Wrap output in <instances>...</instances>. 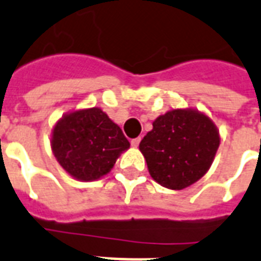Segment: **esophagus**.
<instances>
[{
  "label": "esophagus",
  "instance_id": "1",
  "mask_svg": "<svg viewBox=\"0 0 261 261\" xmlns=\"http://www.w3.org/2000/svg\"><path fill=\"white\" fill-rule=\"evenodd\" d=\"M139 142H141V137H138V138L131 139V146H133V147H138L139 146Z\"/></svg>",
  "mask_w": 261,
  "mask_h": 261
}]
</instances>
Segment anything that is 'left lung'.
Listing matches in <instances>:
<instances>
[{
	"label": "left lung",
	"mask_w": 261,
	"mask_h": 261,
	"mask_svg": "<svg viewBox=\"0 0 261 261\" xmlns=\"http://www.w3.org/2000/svg\"><path fill=\"white\" fill-rule=\"evenodd\" d=\"M218 147L214 122L191 108L159 116L139 143L153 180L169 190H182L203 177Z\"/></svg>",
	"instance_id": "8db88e82"
}]
</instances>
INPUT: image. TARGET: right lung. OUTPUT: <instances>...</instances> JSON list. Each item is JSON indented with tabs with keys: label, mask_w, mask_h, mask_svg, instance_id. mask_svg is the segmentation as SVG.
I'll list each match as a JSON object with an SVG mask.
<instances>
[{
	"label": "right lung",
	"mask_w": 261,
	"mask_h": 261,
	"mask_svg": "<svg viewBox=\"0 0 261 261\" xmlns=\"http://www.w3.org/2000/svg\"><path fill=\"white\" fill-rule=\"evenodd\" d=\"M128 147L120 127L97 107L63 115L51 138L59 165L80 181H93L108 173Z\"/></svg>",
	"instance_id": "add662e5"
}]
</instances>
